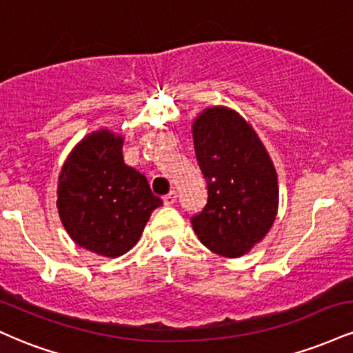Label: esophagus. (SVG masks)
<instances>
[{
	"label": "esophagus",
	"mask_w": 353,
	"mask_h": 353,
	"mask_svg": "<svg viewBox=\"0 0 353 353\" xmlns=\"http://www.w3.org/2000/svg\"><path fill=\"white\" fill-rule=\"evenodd\" d=\"M176 199H177V192H176V190H171V192L165 194V196L163 197V201H164L165 205H172L174 202H176Z\"/></svg>",
	"instance_id": "34e87169"
}]
</instances>
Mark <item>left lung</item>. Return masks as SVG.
Segmentation results:
<instances>
[{
	"mask_svg": "<svg viewBox=\"0 0 353 353\" xmlns=\"http://www.w3.org/2000/svg\"><path fill=\"white\" fill-rule=\"evenodd\" d=\"M208 202L190 217L209 250L236 259L267 236L279 209L274 163L254 128L234 109L205 108L192 123Z\"/></svg>",
	"mask_w": 353,
	"mask_h": 353,
	"instance_id": "obj_1",
	"label": "left lung"
}]
</instances>
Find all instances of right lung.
<instances>
[{
	"mask_svg": "<svg viewBox=\"0 0 353 353\" xmlns=\"http://www.w3.org/2000/svg\"><path fill=\"white\" fill-rule=\"evenodd\" d=\"M123 144L124 137L109 129L91 132L74 145L58 179L64 229L79 247L103 257L131 250L163 204L143 174L124 163Z\"/></svg>",
	"mask_w": 353,
	"mask_h": 353,
	"instance_id": "1",
	"label": "right lung"
}]
</instances>
